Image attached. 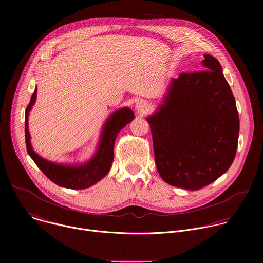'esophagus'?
Segmentation results:
<instances>
[{"instance_id":"esophagus-1","label":"esophagus","mask_w":263,"mask_h":263,"mask_svg":"<svg viewBox=\"0 0 263 263\" xmlns=\"http://www.w3.org/2000/svg\"><path fill=\"white\" fill-rule=\"evenodd\" d=\"M135 110L141 115L146 114V112L149 110V104L147 103V101L143 100V99H139L136 103H135Z\"/></svg>"}]
</instances>
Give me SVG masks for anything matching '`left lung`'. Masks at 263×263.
<instances>
[{
  "instance_id": "left-lung-1",
  "label": "left lung",
  "mask_w": 263,
  "mask_h": 263,
  "mask_svg": "<svg viewBox=\"0 0 263 263\" xmlns=\"http://www.w3.org/2000/svg\"><path fill=\"white\" fill-rule=\"evenodd\" d=\"M204 70L172 79L151 128L156 167L164 182L198 191L231 166L237 149L239 117L231 88L211 55Z\"/></svg>"
}]
</instances>
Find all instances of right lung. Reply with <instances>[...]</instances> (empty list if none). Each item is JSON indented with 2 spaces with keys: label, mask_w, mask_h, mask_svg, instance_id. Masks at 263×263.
Segmentation results:
<instances>
[{
  "label": "right lung",
  "mask_w": 263,
  "mask_h": 263,
  "mask_svg": "<svg viewBox=\"0 0 263 263\" xmlns=\"http://www.w3.org/2000/svg\"><path fill=\"white\" fill-rule=\"evenodd\" d=\"M37 89L35 88L30 103L25 112V137L27 151L36 165L55 184L70 190H84L92 186L103 179L109 172L114 161L115 141L120 131L134 120L133 111L127 107L117 110L106 121L99 147L95 156L81 165L57 164L44 159L34 152L30 141V133L28 129L29 112L36 100Z\"/></svg>",
  "instance_id": "add662e5"
}]
</instances>
